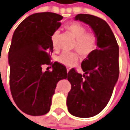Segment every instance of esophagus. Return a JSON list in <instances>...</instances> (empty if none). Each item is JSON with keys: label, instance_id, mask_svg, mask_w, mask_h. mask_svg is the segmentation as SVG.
<instances>
[{"label": "esophagus", "instance_id": "esophagus-1", "mask_svg": "<svg viewBox=\"0 0 130 130\" xmlns=\"http://www.w3.org/2000/svg\"><path fill=\"white\" fill-rule=\"evenodd\" d=\"M66 68H67V72H68L69 71H70V70H71V68H70V67H67Z\"/></svg>", "mask_w": 130, "mask_h": 130}]
</instances>
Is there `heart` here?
<instances>
[{
    "label": "heart",
    "instance_id": "heart-1",
    "mask_svg": "<svg viewBox=\"0 0 130 130\" xmlns=\"http://www.w3.org/2000/svg\"><path fill=\"white\" fill-rule=\"evenodd\" d=\"M65 29L74 38L75 44L73 47L83 57H87L96 49L98 45V37L94 32H86V28L78 23H72L66 25ZM59 32L55 31L51 36V41L54 49L57 48ZM58 60L65 66H72L78 60V56L73 52H63L58 58Z\"/></svg>",
    "mask_w": 130,
    "mask_h": 130
}]
</instances>
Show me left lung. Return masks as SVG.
Listing matches in <instances>:
<instances>
[{
    "mask_svg": "<svg viewBox=\"0 0 130 130\" xmlns=\"http://www.w3.org/2000/svg\"><path fill=\"white\" fill-rule=\"evenodd\" d=\"M75 20L89 25L98 40L97 49L82 62L83 75L74 68L68 73L71 84L67 98L69 112L87 118L100 113L110 100L119 77V46L104 20L89 14H78Z\"/></svg>",
    "mask_w": 130,
    "mask_h": 130,
    "instance_id": "8db88e82",
    "label": "left lung"
}]
</instances>
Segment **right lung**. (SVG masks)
Listing matches in <instances>:
<instances>
[{"label":"right lung","instance_id":"add662e5","mask_svg":"<svg viewBox=\"0 0 130 130\" xmlns=\"http://www.w3.org/2000/svg\"><path fill=\"white\" fill-rule=\"evenodd\" d=\"M62 18L50 12L34 13L22 21L13 33L8 52L10 87L14 102L25 114L47 113L57 83L67 78L64 65L50 62L51 36L60 27ZM43 64L52 65L53 70L43 71Z\"/></svg>","mask_w":130,"mask_h":130}]
</instances>
